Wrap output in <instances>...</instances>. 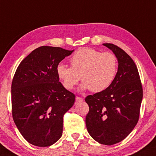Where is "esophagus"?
<instances>
[{"instance_id": "34e87169", "label": "esophagus", "mask_w": 156, "mask_h": 156, "mask_svg": "<svg viewBox=\"0 0 156 156\" xmlns=\"http://www.w3.org/2000/svg\"><path fill=\"white\" fill-rule=\"evenodd\" d=\"M83 101H84V99L82 98L79 97V96H76V103H80V102H82Z\"/></svg>"}]
</instances>
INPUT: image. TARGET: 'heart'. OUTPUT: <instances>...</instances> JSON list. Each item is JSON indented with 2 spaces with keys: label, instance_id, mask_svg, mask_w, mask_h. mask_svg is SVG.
I'll return each mask as SVG.
<instances>
[{
  "label": "heart",
  "instance_id": "b5f03b06",
  "mask_svg": "<svg viewBox=\"0 0 156 156\" xmlns=\"http://www.w3.org/2000/svg\"><path fill=\"white\" fill-rule=\"evenodd\" d=\"M71 67L58 64L56 73L67 90H73L81 78L82 90L94 93L109 87L116 77L119 68L116 55L111 52L83 48L79 49L70 58Z\"/></svg>",
  "mask_w": 156,
  "mask_h": 156
}]
</instances>
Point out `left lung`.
<instances>
[{"label": "left lung", "mask_w": 156, "mask_h": 156, "mask_svg": "<svg viewBox=\"0 0 156 156\" xmlns=\"http://www.w3.org/2000/svg\"><path fill=\"white\" fill-rule=\"evenodd\" d=\"M103 45L116 55L118 72L108 87L85 98L89 105L85 123L95 141L112 145L124 140L137 124L143 90L137 67L132 58L116 45Z\"/></svg>", "instance_id": "obj_1"}]
</instances>
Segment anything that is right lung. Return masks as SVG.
Here are the masks:
<instances>
[{
  "label": "right lung",
  "mask_w": 156,
  "mask_h": 156,
  "mask_svg": "<svg viewBox=\"0 0 156 156\" xmlns=\"http://www.w3.org/2000/svg\"><path fill=\"white\" fill-rule=\"evenodd\" d=\"M72 52L41 46L17 67L11 84L12 116L23 137L32 145L48 147L62 135L63 116L76 96L59 82L56 68Z\"/></svg>",
  "instance_id": "add662e5"
}]
</instances>
